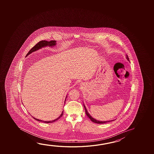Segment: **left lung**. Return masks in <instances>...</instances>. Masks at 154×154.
<instances>
[{
	"label": "left lung",
	"instance_id": "left-lung-1",
	"mask_svg": "<svg viewBox=\"0 0 154 154\" xmlns=\"http://www.w3.org/2000/svg\"><path fill=\"white\" fill-rule=\"evenodd\" d=\"M126 58H127V60H128V61H129V60L128 56V55H126ZM84 109H85V113L86 114V115H87V116H88V118H90V119L91 120V121L93 122H94V123H96V124H105V123H107V122H111V121H114L113 120H109V121H99V120H96L95 119L93 118V117H92L91 116V115L90 114L88 113V110L86 109L85 106V105L84 104Z\"/></svg>",
	"mask_w": 154,
	"mask_h": 154
}]
</instances>
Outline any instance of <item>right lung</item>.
Masks as SVG:
<instances>
[{
    "instance_id": "add662e5",
    "label": "right lung",
    "mask_w": 154,
    "mask_h": 154,
    "mask_svg": "<svg viewBox=\"0 0 154 154\" xmlns=\"http://www.w3.org/2000/svg\"><path fill=\"white\" fill-rule=\"evenodd\" d=\"M56 45V41L55 40H51L50 41H47L45 40L41 41L38 42L35 45H34L33 48L30 49L29 51L27 53L26 56H28V55H29L31 53H33V52H34V51H38V49H41L42 48H43V47H47V46L53 47V46H55ZM66 97H67V96H66ZM66 99H65V101H66ZM63 110L61 115L58 116L57 118L56 119L54 120H52V121H43V120H39V119H38L35 118L33 117V116H32V117H33V118L35 120H37V121H40V122H43V123H47V124H48V123H52V122H55V121L58 120V119L60 118H61L62 116H63Z\"/></svg>"
}]
</instances>
